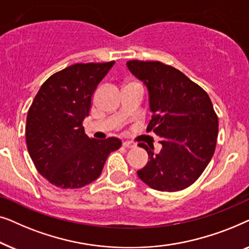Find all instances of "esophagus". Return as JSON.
Segmentation results:
<instances>
[{
    "instance_id": "34e87169",
    "label": "esophagus",
    "mask_w": 249,
    "mask_h": 249,
    "mask_svg": "<svg viewBox=\"0 0 249 249\" xmlns=\"http://www.w3.org/2000/svg\"><path fill=\"white\" fill-rule=\"evenodd\" d=\"M122 145L124 146V147H127V148H134V147H136V145L135 142H122Z\"/></svg>"
}]
</instances>
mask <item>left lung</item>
I'll return each instance as SVG.
<instances>
[{
	"label": "left lung",
	"instance_id": "8db88e82",
	"mask_svg": "<svg viewBox=\"0 0 249 249\" xmlns=\"http://www.w3.org/2000/svg\"><path fill=\"white\" fill-rule=\"evenodd\" d=\"M127 68L145 85L152 120L147 131L159 136L162 148L139 144L149 161L137 175L160 192L193 185L215 151L217 117L206 91L181 71L158 61H128Z\"/></svg>",
	"mask_w": 249,
	"mask_h": 249
}]
</instances>
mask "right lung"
Wrapping results in <instances>:
<instances>
[{"mask_svg": "<svg viewBox=\"0 0 249 249\" xmlns=\"http://www.w3.org/2000/svg\"><path fill=\"white\" fill-rule=\"evenodd\" d=\"M113 64H72L51 76L34 98L27 115V148L37 171L54 186L89 185L101 176L110 153L121 146L118 138H89L83 127L91 96Z\"/></svg>", "mask_w": 249, "mask_h": 249, "instance_id": "right-lung-1", "label": "right lung"}]
</instances>
